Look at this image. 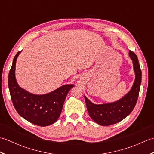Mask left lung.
Listing matches in <instances>:
<instances>
[{
  "label": "left lung",
  "instance_id": "8db88e82",
  "mask_svg": "<svg viewBox=\"0 0 154 154\" xmlns=\"http://www.w3.org/2000/svg\"><path fill=\"white\" fill-rule=\"evenodd\" d=\"M129 56L132 60L136 76L131 89L125 96L116 102L102 104H94L85 96L89 116L101 126H109L120 122L131 113L136 106L142 81V71L136 55L129 51Z\"/></svg>",
  "mask_w": 154,
  "mask_h": 154
}]
</instances>
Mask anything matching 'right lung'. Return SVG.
I'll use <instances>...</instances> for the list:
<instances>
[{
    "mask_svg": "<svg viewBox=\"0 0 154 154\" xmlns=\"http://www.w3.org/2000/svg\"><path fill=\"white\" fill-rule=\"evenodd\" d=\"M18 51L13 60L8 74V88L16 110L22 117L40 126L51 125L57 120L69 91L73 85H64L48 94H34L18 85L15 77L16 62Z\"/></svg>",
    "mask_w": 154,
    "mask_h": 154,
    "instance_id": "add662e5",
    "label": "right lung"
}]
</instances>
